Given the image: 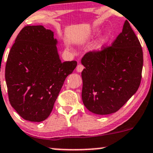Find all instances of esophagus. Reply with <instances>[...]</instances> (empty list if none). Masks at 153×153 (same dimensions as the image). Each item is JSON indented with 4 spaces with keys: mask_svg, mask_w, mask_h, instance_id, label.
I'll return each instance as SVG.
<instances>
[{
    "mask_svg": "<svg viewBox=\"0 0 153 153\" xmlns=\"http://www.w3.org/2000/svg\"><path fill=\"white\" fill-rule=\"evenodd\" d=\"M84 69V67H83V65H82L81 64H79V65L77 66L76 68V70L78 73H81L82 71H83V70Z\"/></svg>",
    "mask_w": 153,
    "mask_h": 153,
    "instance_id": "34e87169",
    "label": "esophagus"
}]
</instances>
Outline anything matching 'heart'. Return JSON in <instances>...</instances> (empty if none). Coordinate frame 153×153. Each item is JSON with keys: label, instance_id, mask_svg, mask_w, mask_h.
<instances>
[{"label": "heart", "instance_id": "obj_1", "mask_svg": "<svg viewBox=\"0 0 153 153\" xmlns=\"http://www.w3.org/2000/svg\"><path fill=\"white\" fill-rule=\"evenodd\" d=\"M100 31V30L99 29V28H97V29H95L94 30V34H97V33H99V32ZM110 35L109 34V33H106V34L103 36V38H102L101 42H100V43H99L96 46V49L101 50L102 48V47H103L104 45H105V43H106V42L108 41L109 39H110Z\"/></svg>", "mask_w": 153, "mask_h": 153}]
</instances>
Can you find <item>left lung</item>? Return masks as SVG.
I'll return each mask as SVG.
<instances>
[{"mask_svg": "<svg viewBox=\"0 0 153 153\" xmlns=\"http://www.w3.org/2000/svg\"><path fill=\"white\" fill-rule=\"evenodd\" d=\"M81 63L85 107L97 115L120 110L138 90L143 67L142 46L128 22L111 46L88 52Z\"/></svg>", "mask_w": 153, "mask_h": 153, "instance_id": "left-lung-1", "label": "left lung"}]
</instances>
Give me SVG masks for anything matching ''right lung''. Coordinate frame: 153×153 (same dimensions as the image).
<instances>
[{"instance_id": "add662e5", "label": "right lung", "mask_w": 153, "mask_h": 153, "mask_svg": "<svg viewBox=\"0 0 153 153\" xmlns=\"http://www.w3.org/2000/svg\"><path fill=\"white\" fill-rule=\"evenodd\" d=\"M53 32L42 25L25 26L9 53L5 70L8 100L25 120L49 116L60 90L77 62H62Z\"/></svg>"}]
</instances>
